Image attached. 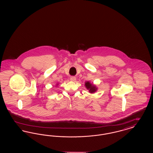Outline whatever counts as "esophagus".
Here are the masks:
<instances>
[{
	"label": "esophagus",
	"instance_id": "34e87169",
	"mask_svg": "<svg viewBox=\"0 0 153 153\" xmlns=\"http://www.w3.org/2000/svg\"><path fill=\"white\" fill-rule=\"evenodd\" d=\"M70 80H71V81H75L76 80V77H74V76H72V77L70 78Z\"/></svg>",
	"mask_w": 153,
	"mask_h": 153
}]
</instances>
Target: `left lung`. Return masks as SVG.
<instances>
[{
	"label": "left lung",
	"instance_id": "8db88e82",
	"mask_svg": "<svg viewBox=\"0 0 153 153\" xmlns=\"http://www.w3.org/2000/svg\"><path fill=\"white\" fill-rule=\"evenodd\" d=\"M85 87L89 91V92L90 93H91V94L94 93V92H95L97 91V88L95 86V85L91 84V83L90 82H89V81L85 82Z\"/></svg>",
	"mask_w": 153,
	"mask_h": 153
}]
</instances>
